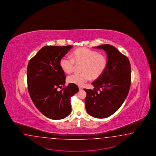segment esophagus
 <instances>
[{"instance_id":"1","label":"esophagus","mask_w":156,"mask_h":156,"mask_svg":"<svg viewBox=\"0 0 156 156\" xmlns=\"http://www.w3.org/2000/svg\"><path fill=\"white\" fill-rule=\"evenodd\" d=\"M79 90H83V88L81 87H79Z\"/></svg>"}]
</instances>
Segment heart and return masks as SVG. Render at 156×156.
<instances>
[{"mask_svg": "<svg viewBox=\"0 0 156 156\" xmlns=\"http://www.w3.org/2000/svg\"><path fill=\"white\" fill-rule=\"evenodd\" d=\"M72 58L64 56L59 62L64 72L72 73L76 65H80V73H76L67 78V81L78 86H83L91 78L96 80L104 73L108 65L106 56L99 52L86 48L76 49L71 54Z\"/></svg>", "mask_w": 156, "mask_h": 156, "instance_id": "1", "label": "heart"}]
</instances>
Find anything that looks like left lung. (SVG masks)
<instances>
[{
  "mask_svg": "<svg viewBox=\"0 0 156 156\" xmlns=\"http://www.w3.org/2000/svg\"><path fill=\"white\" fill-rule=\"evenodd\" d=\"M107 54L108 65L104 73L92 84L94 90L86 92V109L91 116L109 117L119 108L128 96L131 84V66L128 58L111 45H102Z\"/></svg>",
  "mask_w": 156,
  "mask_h": 156,
  "instance_id": "left-lung-1",
  "label": "left lung"
}]
</instances>
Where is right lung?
Returning a JSON list of instances; mask_svg holds the SVG:
<instances>
[{
  "instance_id": "right-lung-1",
  "label": "right lung",
  "mask_w": 156,
  "mask_h": 156,
  "mask_svg": "<svg viewBox=\"0 0 156 156\" xmlns=\"http://www.w3.org/2000/svg\"><path fill=\"white\" fill-rule=\"evenodd\" d=\"M72 47L45 46L28 64V90L32 101L42 114L53 120L64 119L70 114V98L79 90L73 83L64 87L66 75L59 64ZM58 88L62 89L59 91Z\"/></svg>"
}]
</instances>
